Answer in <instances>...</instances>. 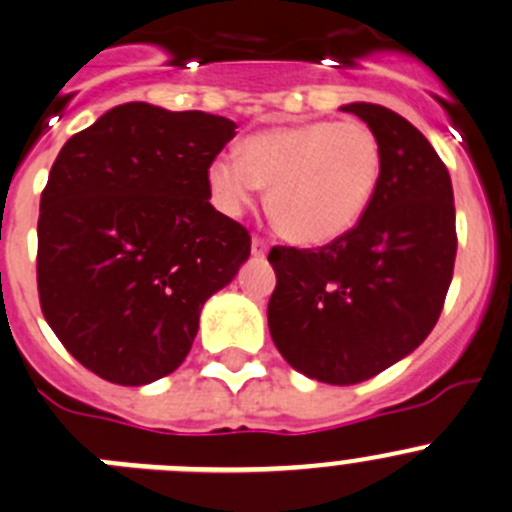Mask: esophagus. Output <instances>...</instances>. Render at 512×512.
<instances>
[{"label":"esophagus","instance_id":"34e87169","mask_svg":"<svg viewBox=\"0 0 512 512\" xmlns=\"http://www.w3.org/2000/svg\"><path fill=\"white\" fill-rule=\"evenodd\" d=\"M251 251H253V256H259V259H264L266 253H269V243H266L264 238H253V241H251Z\"/></svg>","mask_w":512,"mask_h":512}]
</instances>
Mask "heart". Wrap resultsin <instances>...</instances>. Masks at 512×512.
Segmentation results:
<instances>
[{"label": "heart", "instance_id": "obj_1", "mask_svg": "<svg viewBox=\"0 0 512 512\" xmlns=\"http://www.w3.org/2000/svg\"><path fill=\"white\" fill-rule=\"evenodd\" d=\"M382 173L384 150L369 125L314 120L251 135L241 160L218 155L208 165V191L218 211L236 218L266 186V206L281 236L314 248L359 226Z\"/></svg>", "mask_w": 512, "mask_h": 512}]
</instances>
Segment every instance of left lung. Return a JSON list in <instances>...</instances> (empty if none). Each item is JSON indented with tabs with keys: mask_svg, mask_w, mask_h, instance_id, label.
I'll return each instance as SVG.
<instances>
[{
	"mask_svg": "<svg viewBox=\"0 0 512 512\" xmlns=\"http://www.w3.org/2000/svg\"><path fill=\"white\" fill-rule=\"evenodd\" d=\"M377 133L384 173L359 226L311 248L274 246L269 332L281 357L324 384L364 382L415 352L440 319L455 269L452 180L402 115L349 102Z\"/></svg>",
	"mask_w": 512,
	"mask_h": 512,
	"instance_id": "obj_1",
	"label": "left lung"
}]
</instances>
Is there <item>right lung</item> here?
Here are the masks:
<instances>
[{
    "label": "right lung",
    "instance_id": "right-lung-1",
    "mask_svg": "<svg viewBox=\"0 0 512 512\" xmlns=\"http://www.w3.org/2000/svg\"><path fill=\"white\" fill-rule=\"evenodd\" d=\"M233 135L221 115L125 102L62 145L40 201L37 289L97 377L140 387L175 372L203 304L248 261L246 228L208 203V165Z\"/></svg>",
    "mask_w": 512,
    "mask_h": 512
}]
</instances>
